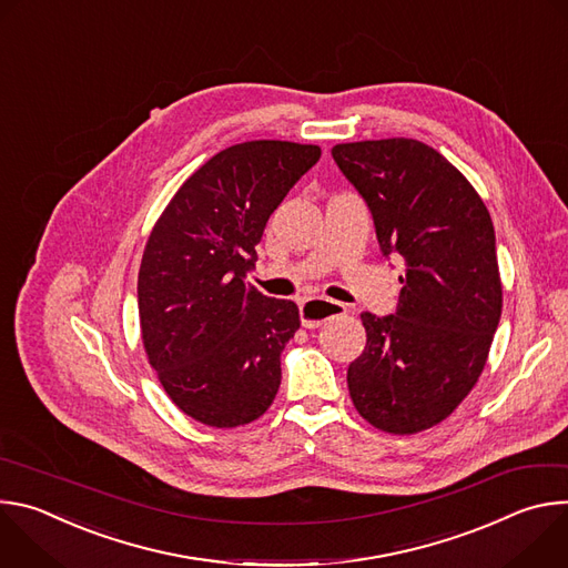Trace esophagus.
Instances as JSON below:
<instances>
[{
  "mask_svg": "<svg viewBox=\"0 0 568 568\" xmlns=\"http://www.w3.org/2000/svg\"><path fill=\"white\" fill-rule=\"evenodd\" d=\"M298 310H301L303 328H318L326 321L342 316L346 312V305L331 298H307L301 303Z\"/></svg>",
  "mask_w": 568,
  "mask_h": 568,
  "instance_id": "obj_1",
  "label": "esophagus"
}]
</instances>
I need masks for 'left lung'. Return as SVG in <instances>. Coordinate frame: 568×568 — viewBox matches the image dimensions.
<instances>
[{
    "label": "left lung",
    "mask_w": 568,
    "mask_h": 568,
    "mask_svg": "<svg viewBox=\"0 0 568 568\" xmlns=\"http://www.w3.org/2000/svg\"><path fill=\"white\" fill-rule=\"evenodd\" d=\"M333 156L366 200L384 256L407 267L395 314H362L366 348L348 390L375 429L412 436L452 416L488 362L504 307L493 217L423 141L337 143Z\"/></svg>",
    "instance_id": "obj_1"
}]
</instances>
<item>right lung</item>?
<instances>
[{
    "label": "right lung",
    "instance_id": "obj_1",
    "mask_svg": "<svg viewBox=\"0 0 568 568\" xmlns=\"http://www.w3.org/2000/svg\"><path fill=\"white\" fill-rule=\"evenodd\" d=\"M318 156L310 143H235L180 186L150 231L136 283L143 348L175 407L202 425H250L278 393L298 307L245 276L270 215Z\"/></svg>",
    "mask_w": 568,
    "mask_h": 568
}]
</instances>
